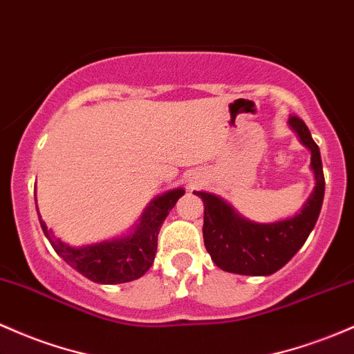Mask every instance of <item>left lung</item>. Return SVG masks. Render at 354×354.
<instances>
[{
  "label": "left lung",
  "instance_id": "1",
  "mask_svg": "<svg viewBox=\"0 0 354 354\" xmlns=\"http://www.w3.org/2000/svg\"><path fill=\"white\" fill-rule=\"evenodd\" d=\"M289 124L310 149V168L316 176L314 193L297 216L275 223H254L236 215L230 205L209 193L195 192L203 200V240L212 260L221 270L242 275H270L286 266L304 245L319 216L324 198V173L319 147L297 115Z\"/></svg>",
  "mask_w": 354,
  "mask_h": 354
}]
</instances>
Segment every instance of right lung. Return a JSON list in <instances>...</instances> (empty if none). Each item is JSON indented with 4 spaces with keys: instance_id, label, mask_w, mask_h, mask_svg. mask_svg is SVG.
<instances>
[{
    "instance_id": "1",
    "label": "right lung",
    "mask_w": 354,
    "mask_h": 354,
    "mask_svg": "<svg viewBox=\"0 0 354 354\" xmlns=\"http://www.w3.org/2000/svg\"><path fill=\"white\" fill-rule=\"evenodd\" d=\"M183 195L185 189L180 188L158 196L145 212L141 223L133 235L95 245L70 247L55 239L41 218L40 225L53 250L72 269L97 284H122L142 277L153 266L162 221Z\"/></svg>"
}]
</instances>
